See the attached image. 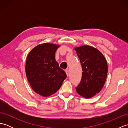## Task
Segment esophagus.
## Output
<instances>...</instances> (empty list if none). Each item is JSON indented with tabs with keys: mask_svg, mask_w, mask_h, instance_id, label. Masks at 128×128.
Here are the masks:
<instances>
[{
	"mask_svg": "<svg viewBox=\"0 0 128 128\" xmlns=\"http://www.w3.org/2000/svg\"><path fill=\"white\" fill-rule=\"evenodd\" d=\"M66 74L67 76L68 77L69 74V70H66Z\"/></svg>",
	"mask_w": 128,
	"mask_h": 128,
	"instance_id": "esophagus-1",
	"label": "esophagus"
}]
</instances>
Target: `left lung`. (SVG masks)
<instances>
[{
	"label": "left lung",
	"mask_w": 128,
	"mask_h": 128,
	"mask_svg": "<svg viewBox=\"0 0 128 128\" xmlns=\"http://www.w3.org/2000/svg\"><path fill=\"white\" fill-rule=\"evenodd\" d=\"M82 67V78L76 88L77 93L89 98L99 93L107 78L108 66L104 56L97 49L90 46L75 47Z\"/></svg>",
	"instance_id": "1"
}]
</instances>
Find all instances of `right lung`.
<instances>
[{
    "label": "right lung",
    "instance_id": "add662e5",
    "mask_svg": "<svg viewBox=\"0 0 128 128\" xmlns=\"http://www.w3.org/2000/svg\"><path fill=\"white\" fill-rule=\"evenodd\" d=\"M60 45L45 43L30 51L26 59L27 78L36 93L43 97L55 94L66 78L56 61V52Z\"/></svg>",
    "mask_w": 128,
    "mask_h": 128
}]
</instances>
